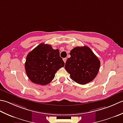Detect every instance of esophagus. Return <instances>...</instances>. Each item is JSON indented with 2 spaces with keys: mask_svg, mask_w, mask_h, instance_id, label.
Segmentation results:
<instances>
[{
  "mask_svg": "<svg viewBox=\"0 0 123 123\" xmlns=\"http://www.w3.org/2000/svg\"><path fill=\"white\" fill-rule=\"evenodd\" d=\"M63 61L64 62V63H66V61H67V58H63Z\"/></svg>",
  "mask_w": 123,
  "mask_h": 123,
  "instance_id": "obj_1",
  "label": "esophagus"
}]
</instances>
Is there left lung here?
Instances as JSON below:
<instances>
[{
	"instance_id": "obj_1",
	"label": "left lung",
	"mask_w": 123,
	"mask_h": 123,
	"mask_svg": "<svg viewBox=\"0 0 123 123\" xmlns=\"http://www.w3.org/2000/svg\"><path fill=\"white\" fill-rule=\"evenodd\" d=\"M65 69L70 77L79 84L85 85L92 81L97 75L100 62L87 46L75 47L70 51Z\"/></svg>"
}]
</instances>
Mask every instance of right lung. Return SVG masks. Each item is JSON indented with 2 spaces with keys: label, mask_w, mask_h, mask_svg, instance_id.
<instances>
[{
  "label": "right lung",
  "mask_w": 123,
  "mask_h": 123,
  "mask_svg": "<svg viewBox=\"0 0 123 123\" xmlns=\"http://www.w3.org/2000/svg\"><path fill=\"white\" fill-rule=\"evenodd\" d=\"M64 66L58 49L41 43L27 54L25 63L27 77L32 82L42 86L49 84L57 70Z\"/></svg>",
  "instance_id": "add662e5"
}]
</instances>
